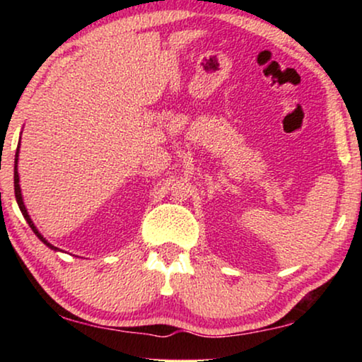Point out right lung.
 Masks as SVG:
<instances>
[{
    "mask_svg": "<svg viewBox=\"0 0 362 362\" xmlns=\"http://www.w3.org/2000/svg\"><path fill=\"white\" fill-rule=\"evenodd\" d=\"M18 156H19V145H18V150H16V156H14V196H16V201H18V206H19V209H21V212H23V216H24V219H26V222L29 224V227H31L33 229V232L34 234H36L39 239H41L44 244H46L49 249H52V250H59L57 247H54L52 244H49V242L44 239V237L39 234V230L36 229V226H34V222L31 221V217H29V214H28V209H26V206H24V201H23V194H21V187H19V175H18Z\"/></svg>",
    "mask_w": 362,
    "mask_h": 362,
    "instance_id": "add662e5",
    "label": "right lung"
}]
</instances>
